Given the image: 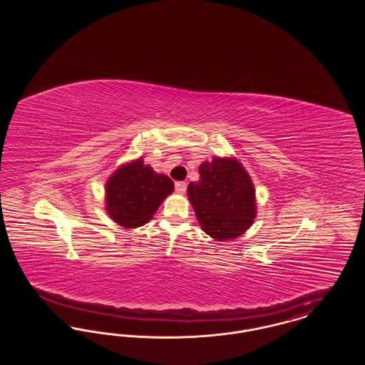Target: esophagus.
I'll return each mask as SVG.
<instances>
[{
  "instance_id": "34e87169",
  "label": "esophagus",
  "mask_w": 365,
  "mask_h": 365,
  "mask_svg": "<svg viewBox=\"0 0 365 365\" xmlns=\"http://www.w3.org/2000/svg\"><path fill=\"white\" fill-rule=\"evenodd\" d=\"M186 189H187L186 182H176V183H175V190L178 191L179 194H185Z\"/></svg>"
}]
</instances>
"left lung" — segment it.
I'll use <instances>...</instances> for the list:
<instances>
[{"instance_id": "left-lung-1", "label": "left lung", "mask_w": 365, "mask_h": 365, "mask_svg": "<svg viewBox=\"0 0 365 365\" xmlns=\"http://www.w3.org/2000/svg\"><path fill=\"white\" fill-rule=\"evenodd\" d=\"M187 195L202 230L220 242L242 235L257 213L253 182L234 157L202 163Z\"/></svg>"}]
</instances>
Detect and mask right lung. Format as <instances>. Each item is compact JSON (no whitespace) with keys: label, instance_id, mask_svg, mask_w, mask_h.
Here are the masks:
<instances>
[{"label":"right lung","instance_id":"obj_1","mask_svg":"<svg viewBox=\"0 0 365 365\" xmlns=\"http://www.w3.org/2000/svg\"><path fill=\"white\" fill-rule=\"evenodd\" d=\"M173 191L174 182L167 175L157 174L138 158L118 168L108 179L105 208L119 226L135 228L148 223Z\"/></svg>","mask_w":365,"mask_h":365}]
</instances>
